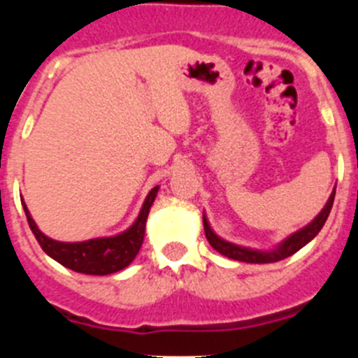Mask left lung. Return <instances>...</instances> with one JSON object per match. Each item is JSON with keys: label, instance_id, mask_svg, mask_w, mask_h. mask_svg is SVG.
<instances>
[{"label": "left lung", "instance_id": "left-lung-1", "mask_svg": "<svg viewBox=\"0 0 358 358\" xmlns=\"http://www.w3.org/2000/svg\"><path fill=\"white\" fill-rule=\"evenodd\" d=\"M334 199H335V188L334 192H331L330 197H328L324 208L319 211V215L312 220V222H308L305 227H301L299 231L289 235L285 240H281L278 245H274V249H268V251L243 248V245H238V243L227 242V240L220 238V236L211 229L206 213H202L204 233H206V238L208 242H210L211 248H213L217 252H220V255L231 258V260L245 262V264H273V262L285 260V258L292 256L294 252H297L301 248H305L306 243L312 242V240L317 236V233L322 229L324 222H327L328 215H330L331 206H334Z\"/></svg>", "mask_w": 358, "mask_h": 358}]
</instances>
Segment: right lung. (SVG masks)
I'll list each match as a JSON object with an SVG mask.
<instances>
[{
  "label": "right lung",
  "mask_w": 358,
  "mask_h": 358,
  "mask_svg": "<svg viewBox=\"0 0 358 358\" xmlns=\"http://www.w3.org/2000/svg\"><path fill=\"white\" fill-rule=\"evenodd\" d=\"M159 186L148 192L141 206L140 215L132 222L131 227L113 236H98V238L84 240V242H59L50 236H46L43 231L37 227L36 220L31 218L27 204L23 202V210L27 213L28 226L31 233L37 238L43 251L59 262L64 267L71 268L75 273L91 274V276H106V274L118 273L132 264L136 255L140 252L145 238V226H147V217L152 204L156 201Z\"/></svg>",
  "instance_id": "1"
}]
</instances>
